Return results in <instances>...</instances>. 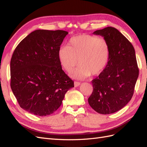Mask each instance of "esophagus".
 Wrapping results in <instances>:
<instances>
[{"instance_id": "1", "label": "esophagus", "mask_w": 147, "mask_h": 147, "mask_svg": "<svg viewBox=\"0 0 147 147\" xmlns=\"http://www.w3.org/2000/svg\"><path fill=\"white\" fill-rule=\"evenodd\" d=\"M80 85V83L78 82H74V86L75 87H77L78 86Z\"/></svg>"}]
</instances>
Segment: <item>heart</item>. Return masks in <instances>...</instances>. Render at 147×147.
Returning a JSON list of instances; mask_svg holds the SVG:
<instances>
[{
    "instance_id": "heart-1",
    "label": "heart",
    "mask_w": 147,
    "mask_h": 147,
    "mask_svg": "<svg viewBox=\"0 0 147 147\" xmlns=\"http://www.w3.org/2000/svg\"><path fill=\"white\" fill-rule=\"evenodd\" d=\"M110 51V44L105 38L82 34L70 38L68 45L60 47L57 56L61 66L69 73L78 63L72 76L84 79L103 72L109 63Z\"/></svg>"
}]
</instances>
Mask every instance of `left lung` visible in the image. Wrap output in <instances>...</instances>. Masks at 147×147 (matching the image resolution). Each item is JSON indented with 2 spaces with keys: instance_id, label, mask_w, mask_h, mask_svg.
I'll list each match as a JSON object with an SVG mask.
<instances>
[{
  "instance_id": "8db88e82",
  "label": "left lung",
  "mask_w": 147,
  "mask_h": 147,
  "mask_svg": "<svg viewBox=\"0 0 147 147\" xmlns=\"http://www.w3.org/2000/svg\"><path fill=\"white\" fill-rule=\"evenodd\" d=\"M93 34L105 38L110 45V56L105 69L92 81L93 91L88 103L96 112L111 114L123 108L131 99L139 77L136 53L131 43L112 27Z\"/></svg>"
}]
</instances>
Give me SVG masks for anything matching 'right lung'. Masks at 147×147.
Listing matches in <instances>:
<instances>
[{
	"label": "right lung",
	"instance_id": "1",
	"mask_svg": "<svg viewBox=\"0 0 147 147\" xmlns=\"http://www.w3.org/2000/svg\"><path fill=\"white\" fill-rule=\"evenodd\" d=\"M69 33L38 29L22 40L10 61V86L22 109L47 116L61 106L74 83L59 63L57 51Z\"/></svg>",
	"mask_w": 147,
	"mask_h": 147
}]
</instances>
